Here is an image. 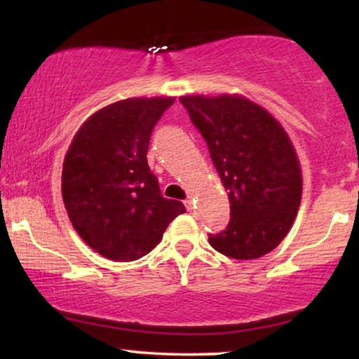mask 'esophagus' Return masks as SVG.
Here are the masks:
<instances>
[{
	"label": "esophagus",
	"instance_id": "34e87169",
	"mask_svg": "<svg viewBox=\"0 0 359 359\" xmlns=\"http://www.w3.org/2000/svg\"><path fill=\"white\" fill-rule=\"evenodd\" d=\"M184 205H186V209L189 210V212H193L194 208H196V205H194V199H193V198H188V199L184 201Z\"/></svg>",
	"mask_w": 359,
	"mask_h": 359
}]
</instances>
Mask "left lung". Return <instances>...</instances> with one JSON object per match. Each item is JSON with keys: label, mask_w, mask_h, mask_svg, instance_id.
Instances as JSON below:
<instances>
[{"label": "left lung", "mask_w": 359, "mask_h": 359, "mask_svg": "<svg viewBox=\"0 0 359 359\" xmlns=\"http://www.w3.org/2000/svg\"><path fill=\"white\" fill-rule=\"evenodd\" d=\"M208 142L230 203V222L209 243L235 259L273 252L291 230L302 199V170L287 132L242 95L181 96Z\"/></svg>", "instance_id": "8db88e82"}]
</instances>
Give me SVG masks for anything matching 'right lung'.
<instances>
[{"label":"right lung","mask_w":359,"mask_h":359,"mask_svg":"<svg viewBox=\"0 0 359 359\" xmlns=\"http://www.w3.org/2000/svg\"><path fill=\"white\" fill-rule=\"evenodd\" d=\"M173 96L127 97L83 122L62 168V198L73 229L112 262H134L161 242L171 220L186 212L160 193L147 163L151 130Z\"/></svg>","instance_id":"add662e5"}]
</instances>
